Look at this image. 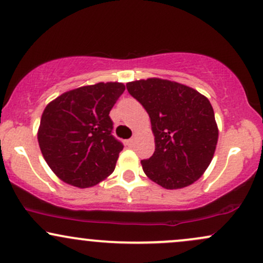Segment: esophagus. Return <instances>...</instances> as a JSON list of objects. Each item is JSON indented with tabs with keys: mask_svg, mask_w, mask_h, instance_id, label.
Wrapping results in <instances>:
<instances>
[{
	"mask_svg": "<svg viewBox=\"0 0 263 263\" xmlns=\"http://www.w3.org/2000/svg\"><path fill=\"white\" fill-rule=\"evenodd\" d=\"M135 141H136V138L132 137V138H129V140L126 141V143H127L128 147H132L135 144Z\"/></svg>",
	"mask_w": 263,
	"mask_h": 263,
	"instance_id": "1",
	"label": "esophagus"
}]
</instances>
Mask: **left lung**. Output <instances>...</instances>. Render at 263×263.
Returning a JSON list of instances; mask_svg holds the SVG:
<instances>
[{
  "label": "left lung",
  "instance_id": "1",
  "mask_svg": "<svg viewBox=\"0 0 263 263\" xmlns=\"http://www.w3.org/2000/svg\"><path fill=\"white\" fill-rule=\"evenodd\" d=\"M149 115L156 149L141 161L151 180L165 189L193 184L209 167L219 129L210 101L176 81L149 78L126 84Z\"/></svg>",
  "mask_w": 263,
  "mask_h": 263
}]
</instances>
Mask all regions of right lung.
<instances>
[{"label":"right lung","mask_w":263,"mask_h":263,"mask_svg":"<svg viewBox=\"0 0 263 263\" xmlns=\"http://www.w3.org/2000/svg\"><path fill=\"white\" fill-rule=\"evenodd\" d=\"M123 91L122 83H98L62 93L44 108L38 143L64 183L89 188L114 172L123 146L111 134L108 114Z\"/></svg>","instance_id":"obj_1"}]
</instances>
